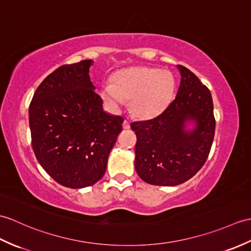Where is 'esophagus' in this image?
Listing matches in <instances>:
<instances>
[{
  "mask_svg": "<svg viewBox=\"0 0 251 251\" xmlns=\"http://www.w3.org/2000/svg\"><path fill=\"white\" fill-rule=\"evenodd\" d=\"M123 128H124V129H129V128H130V123H129V122L125 120L123 122Z\"/></svg>",
  "mask_w": 251,
  "mask_h": 251,
  "instance_id": "34e87169",
  "label": "esophagus"
}]
</instances>
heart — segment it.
<instances>
[{"instance_id":"b5f03b06","label":"heart","mask_w":251,"mask_h":251,"mask_svg":"<svg viewBox=\"0 0 251 251\" xmlns=\"http://www.w3.org/2000/svg\"><path fill=\"white\" fill-rule=\"evenodd\" d=\"M176 91L171 73L152 67H131L116 73L113 83L101 87V98L107 106L119 110L130 101L133 115L150 119L164 111Z\"/></svg>"}]
</instances>
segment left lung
<instances>
[{
  "label": "left lung",
  "instance_id": "obj_1",
  "mask_svg": "<svg viewBox=\"0 0 251 251\" xmlns=\"http://www.w3.org/2000/svg\"><path fill=\"white\" fill-rule=\"evenodd\" d=\"M176 67L180 83L176 99L156 118L131 123L136 171L151 185L176 186L191 178L204 165L214 140L211 92L189 69Z\"/></svg>",
  "mask_w": 251,
  "mask_h": 251
}]
</instances>
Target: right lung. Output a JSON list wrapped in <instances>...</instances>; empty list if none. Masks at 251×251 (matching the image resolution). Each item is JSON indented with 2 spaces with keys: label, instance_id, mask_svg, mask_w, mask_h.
<instances>
[{
  "label": "right lung",
  "instance_id": "1",
  "mask_svg": "<svg viewBox=\"0 0 251 251\" xmlns=\"http://www.w3.org/2000/svg\"><path fill=\"white\" fill-rule=\"evenodd\" d=\"M92 60L63 65L37 87L28 109L32 147L55 182L84 188L100 179L124 119L104 111Z\"/></svg>",
  "mask_w": 251,
  "mask_h": 251
}]
</instances>
